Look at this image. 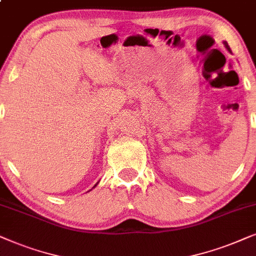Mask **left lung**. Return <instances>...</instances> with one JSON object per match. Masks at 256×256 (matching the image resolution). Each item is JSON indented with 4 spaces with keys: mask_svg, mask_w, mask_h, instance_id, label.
Returning <instances> with one entry per match:
<instances>
[{
    "mask_svg": "<svg viewBox=\"0 0 256 256\" xmlns=\"http://www.w3.org/2000/svg\"><path fill=\"white\" fill-rule=\"evenodd\" d=\"M224 48H226V49L230 51V52H232V50H230V46H228V43L226 42V40H224Z\"/></svg>",
    "mask_w": 256,
    "mask_h": 256,
    "instance_id": "8db88e82",
    "label": "left lung"
}]
</instances>
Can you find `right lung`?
Wrapping results in <instances>:
<instances>
[{"mask_svg": "<svg viewBox=\"0 0 256 256\" xmlns=\"http://www.w3.org/2000/svg\"><path fill=\"white\" fill-rule=\"evenodd\" d=\"M97 185H98V182H97V184H96V185H94V187H92V188H94V187H96V186H97Z\"/></svg>", "mask_w": 256, "mask_h": 256, "instance_id": "right-lung-1", "label": "right lung"}]
</instances>
